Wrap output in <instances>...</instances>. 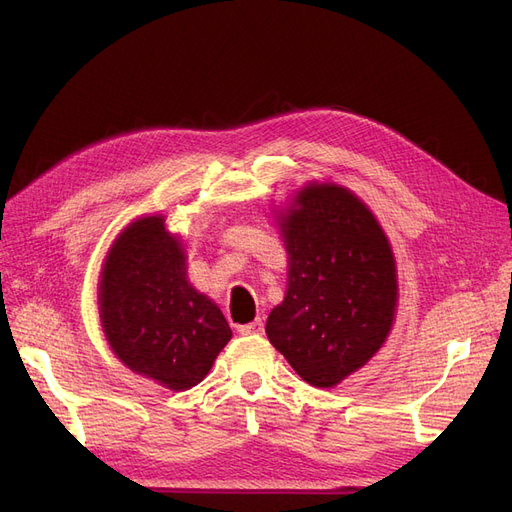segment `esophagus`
Segmentation results:
<instances>
[{
  "mask_svg": "<svg viewBox=\"0 0 512 512\" xmlns=\"http://www.w3.org/2000/svg\"><path fill=\"white\" fill-rule=\"evenodd\" d=\"M239 333H241V335H262V333H265V324H262V320L258 318V320H254V322L241 324Z\"/></svg>",
  "mask_w": 512,
  "mask_h": 512,
  "instance_id": "obj_1",
  "label": "esophagus"
}]
</instances>
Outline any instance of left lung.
<instances>
[{
	"mask_svg": "<svg viewBox=\"0 0 512 512\" xmlns=\"http://www.w3.org/2000/svg\"><path fill=\"white\" fill-rule=\"evenodd\" d=\"M288 288L267 320L269 342L312 386L331 389L389 337L397 269L382 226L350 190L309 183L280 215Z\"/></svg>",
	"mask_w": 512,
	"mask_h": 512,
	"instance_id": "8db88e82",
	"label": "left lung"
}]
</instances>
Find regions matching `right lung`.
<instances>
[{"label": "right lung", "instance_id": "1", "mask_svg": "<svg viewBox=\"0 0 512 512\" xmlns=\"http://www.w3.org/2000/svg\"><path fill=\"white\" fill-rule=\"evenodd\" d=\"M98 305L117 359L170 391L203 382L232 337L220 307L188 282L183 243L162 215L138 218L115 239Z\"/></svg>", "mask_w": 512, "mask_h": 512}]
</instances>
